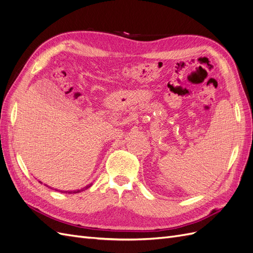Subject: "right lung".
Instances as JSON below:
<instances>
[{"label": "right lung", "instance_id": "right-lung-1", "mask_svg": "<svg viewBox=\"0 0 253 253\" xmlns=\"http://www.w3.org/2000/svg\"><path fill=\"white\" fill-rule=\"evenodd\" d=\"M40 182H41V181H40ZM89 187H90V185H88V186H86V187H84L83 189L77 190V191H61V193H79V192H81V191L86 190V189L89 188Z\"/></svg>", "mask_w": 253, "mask_h": 253}]
</instances>
